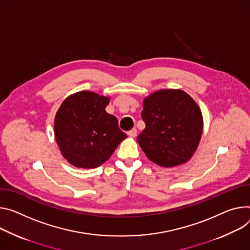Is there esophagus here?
<instances>
[{"label":"esophagus","mask_w":250,"mask_h":250,"mask_svg":"<svg viewBox=\"0 0 250 250\" xmlns=\"http://www.w3.org/2000/svg\"><path fill=\"white\" fill-rule=\"evenodd\" d=\"M137 133H138V131H137V128H132V129H130V130L127 132V134L129 135L130 138H134V137H137Z\"/></svg>","instance_id":"1"}]
</instances>
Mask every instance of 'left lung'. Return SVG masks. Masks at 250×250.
I'll list each match as a JSON object with an SVG mask.
<instances>
[{"instance_id": "left-lung-1", "label": "left lung", "mask_w": 250, "mask_h": 250, "mask_svg": "<svg viewBox=\"0 0 250 250\" xmlns=\"http://www.w3.org/2000/svg\"><path fill=\"white\" fill-rule=\"evenodd\" d=\"M146 128L138 143L149 161L172 167L190 160L201 139L203 119L193 99L180 89H161L144 100Z\"/></svg>"}]
</instances>
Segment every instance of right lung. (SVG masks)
I'll return each instance as SVG.
<instances>
[{"label":"right lung","instance_id":"obj_1","mask_svg":"<svg viewBox=\"0 0 250 250\" xmlns=\"http://www.w3.org/2000/svg\"><path fill=\"white\" fill-rule=\"evenodd\" d=\"M108 97L82 90L67 97L55 118V137L62 155L76 167L95 168L107 161L127 135L105 111Z\"/></svg>","mask_w":250,"mask_h":250}]
</instances>
